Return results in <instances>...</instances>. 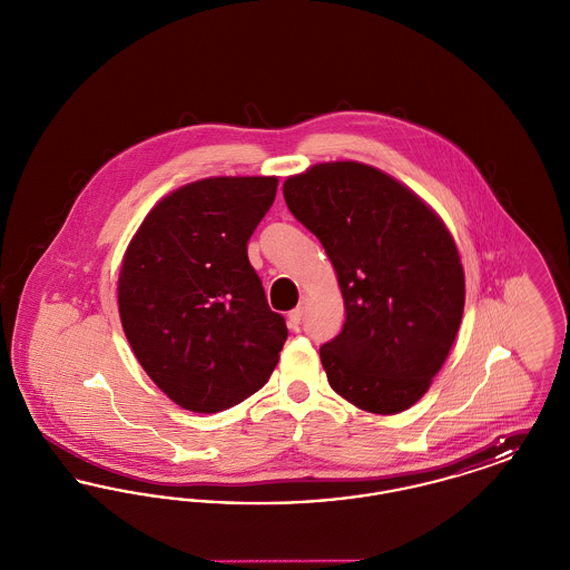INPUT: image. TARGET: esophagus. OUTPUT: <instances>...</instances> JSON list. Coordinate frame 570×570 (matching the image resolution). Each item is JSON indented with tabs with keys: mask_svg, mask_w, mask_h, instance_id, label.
<instances>
[{
	"mask_svg": "<svg viewBox=\"0 0 570 570\" xmlns=\"http://www.w3.org/2000/svg\"><path fill=\"white\" fill-rule=\"evenodd\" d=\"M301 321H303V305H298L297 309H293L288 314V325H291V328H298Z\"/></svg>",
	"mask_w": 570,
	"mask_h": 570,
	"instance_id": "obj_1",
	"label": "esophagus"
}]
</instances>
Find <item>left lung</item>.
Returning <instances> with one entry per match:
<instances>
[{
  "mask_svg": "<svg viewBox=\"0 0 570 570\" xmlns=\"http://www.w3.org/2000/svg\"><path fill=\"white\" fill-rule=\"evenodd\" d=\"M284 198L321 239L344 297V328L321 348L331 389L374 414L414 406L463 314V267L446 224L402 181L354 160L288 177Z\"/></svg>",
  "mask_w": 570,
  "mask_h": 570,
  "instance_id": "8db88e82",
  "label": "left lung"
}]
</instances>
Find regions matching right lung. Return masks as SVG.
<instances>
[{
	"label": "right lung",
	"instance_id": "right-lung-1",
	"mask_svg": "<svg viewBox=\"0 0 570 570\" xmlns=\"http://www.w3.org/2000/svg\"><path fill=\"white\" fill-rule=\"evenodd\" d=\"M277 177H207L145 216L117 282L124 333L140 367L177 406L212 414L272 379L288 328L272 312L247 242Z\"/></svg>",
	"mask_w": 570,
	"mask_h": 570
}]
</instances>
